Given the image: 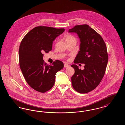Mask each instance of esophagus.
<instances>
[{"mask_svg":"<svg viewBox=\"0 0 125 125\" xmlns=\"http://www.w3.org/2000/svg\"><path fill=\"white\" fill-rule=\"evenodd\" d=\"M70 65H69L68 64H64V67L65 68H66V67H69Z\"/></svg>","mask_w":125,"mask_h":125,"instance_id":"34e87169","label":"esophagus"}]
</instances>
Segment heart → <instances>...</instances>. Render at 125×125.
<instances>
[{"instance_id":"obj_1","label":"heart","mask_w":125,"mask_h":125,"mask_svg":"<svg viewBox=\"0 0 125 125\" xmlns=\"http://www.w3.org/2000/svg\"><path fill=\"white\" fill-rule=\"evenodd\" d=\"M76 40V38L74 36H72L70 35H67L66 36V38H65V41H68V40Z\"/></svg>"}]
</instances>
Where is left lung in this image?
I'll list each match as a JSON object with an SVG mask.
<instances>
[{"mask_svg": "<svg viewBox=\"0 0 125 125\" xmlns=\"http://www.w3.org/2000/svg\"><path fill=\"white\" fill-rule=\"evenodd\" d=\"M69 32L77 33L80 38V51L74 63L85 64L83 70L72 65L75 71L72 84L78 92L88 93L99 85L104 75L108 60L107 47L101 35L88 25L75 26Z\"/></svg>", "mask_w": 125, "mask_h": 125, "instance_id": "8db88e82", "label": "left lung"}]
</instances>
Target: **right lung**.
<instances>
[{
  "instance_id": "right-lung-1",
  "label": "right lung",
  "mask_w": 125,
  "mask_h": 125,
  "mask_svg": "<svg viewBox=\"0 0 125 125\" xmlns=\"http://www.w3.org/2000/svg\"><path fill=\"white\" fill-rule=\"evenodd\" d=\"M64 29L46 26L36 27L22 39L19 50V65L24 78L30 86L36 91L44 93L53 86L55 75L64 67L59 60L52 65L42 59L44 53L52 50V42L63 33Z\"/></svg>"
}]
</instances>
